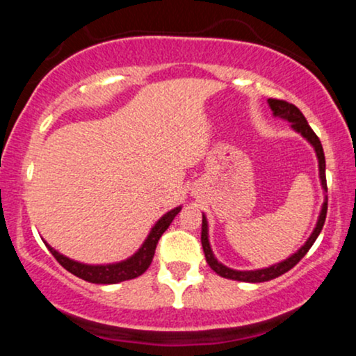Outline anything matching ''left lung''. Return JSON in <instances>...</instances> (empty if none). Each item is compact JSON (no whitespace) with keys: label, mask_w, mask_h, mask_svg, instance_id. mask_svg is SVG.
Instances as JSON below:
<instances>
[{"label":"left lung","mask_w":356,"mask_h":356,"mask_svg":"<svg viewBox=\"0 0 356 356\" xmlns=\"http://www.w3.org/2000/svg\"><path fill=\"white\" fill-rule=\"evenodd\" d=\"M268 104L273 110V115L283 118V120H288L289 124H291V129L296 130L298 134H301V136H303L306 140H308L309 144L313 145L314 152H316V157H318V169H320L321 187H323V191L326 192V189H328V187H326V175H325L326 164H325V152H323L320 138H318L316 134L313 132L312 127L308 125V122H306L305 115L300 112V108H298L296 105L288 104V102H284V100H276V99H269ZM326 211H328V197L325 195V202H323L321 212H320V216H318L316 226H314L312 236L306 239V243L303 244V246L298 249L295 254L286 257V259L281 261V263H276V264H273V266L263 268V269H252V271H238V269H231V268L224 266L222 263H219V261L216 259V256L212 254V249H211V244H209V229H207V219H206V216L202 214L201 243H202L204 254H206L207 264H209L212 271L218 273L219 276L227 277V280L244 281V283H264V281L275 280V277L284 275V273H288L289 269L295 268L296 264L301 261V257H303L306 252L309 251V248L313 246V243L316 241V238L320 236V232L323 229V224H325V219H326Z\"/></svg>","instance_id":"obj_1"}]
</instances>
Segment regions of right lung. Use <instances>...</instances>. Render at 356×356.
Segmentation results:
<instances>
[{"instance_id": "add662e5", "label": "right lung", "mask_w": 356, "mask_h": 356, "mask_svg": "<svg viewBox=\"0 0 356 356\" xmlns=\"http://www.w3.org/2000/svg\"><path fill=\"white\" fill-rule=\"evenodd\" d=\"M182 207H175V209L169 211L167 214L162 216L161 219L155 222V226L150 229L149 236L144 241L136 254L127 257L125 261H120V263H112V264H83L79 263V261H73L70 257L60 254L56 249H53L50 244H47V248L50 249V252L55 256V259L63 266L67 271H70L72 275L76 277H81V280L88 281V283L95 284H115L120 283V281L134 280V277L144 275L147 268L152 263L155 248H157L159 239L164 234L167 227L170 226L175 216L179 214Z\"/></svg>"}]
</instances>
